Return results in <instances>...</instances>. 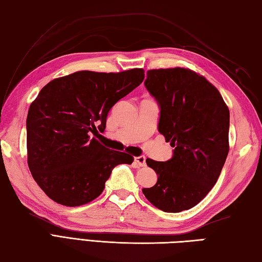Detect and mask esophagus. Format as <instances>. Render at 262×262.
Returning a JSON list of instances; mask_svg holds the SVG:
<instances>
[{
    "mask_svg": "<svg viewBox=\"0 0 262 262\" xmlns=\"http://www.w3.org/2000/svg\"><path fill=\"white\" fill-rule=\"evenodd\" d=\"M135 162L138 164V166H145L146 165V159L145 157H143V155H140V157H135Z\"/></svg>",
    "mask_w": 262,
    "mask_h": 262,
    "instance_id": "esophagus-1",
    "label": "esophagus"
}]
</instances>
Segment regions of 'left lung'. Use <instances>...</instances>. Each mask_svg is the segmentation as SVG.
<instances>
[{
  "label": "left lung",
  "instance_id": "8db88e82",
  "mask_svg": "<svg viewBox=\"0 0 262 262\" xmlns=\"http://www.w3.org/2000/svg\"><path fill=\"white\" fill-rule=\"evenodd\" d=\"M144 84L160 105L159 132L174 149L165 162L146 160L158 182L142 191L166 213L190 209L211 190L223 169L230 110L219 90L189 69L149 70Z\"/></svg>",
  "mask_w": 262,
  "mask_h": 262
}]
</instances>
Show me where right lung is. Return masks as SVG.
I'll use <instances>...</instances> for the list:
<instances>
[{
    "instance_id": "add662e5",
    "label": "right lung",
    "mask_w": 262,
    "mask_h": 262,
    "mask_svg": "<svg viewBox=\"0 0 262 262\" xmlns=\"http://www.w3.org/2000/svg\"><path fill=\"white\" fill-rule=\"evenodd\" d=\"M144 80L143 69L119 73L80 71L54 79L30 104L27 117L28 166L43 192L75 207L99 197L118 164L134 158L104 147L92 134L104 129L113 105Z\"/></svg>"
}]
</instances>
